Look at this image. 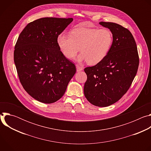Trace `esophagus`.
Returning <instances> with one entry per match:
<instances>
[{
    "label": "esophagus",
    "instance_id": "obj_1",
    "mask_svg": "<svg viewBox=\"0 0 151 151\" xmlns=\"http://www.w3.org/2000/svg\"><path fill=\"white\" fill-rule=\"evenodd\" d=\"M76 70H77V72H80V71H81V70H83V68L79 66V65H76Z\"/></svg>",
    "mask_w": 151,
    "mask_h": 151
}]
</instances>
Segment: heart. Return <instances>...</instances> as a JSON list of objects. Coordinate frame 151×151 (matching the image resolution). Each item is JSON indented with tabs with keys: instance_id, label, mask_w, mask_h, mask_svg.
I'll return each mask as SVG.
<instances>
[{
	"instance_id": "1",
	"label": "heart",
	"mask_w": 151,
	"mask_h": 151,
	"mask_svg": "<svg viewBox=\"0 0 151 151\" xmlns=\"http://www.w3.org/2000/svg\"><path fill=\"white\" fill-rule=\"evenodd\" d=\"M113 34L107 28H77L70 35L61 33L57 37L59 48L68 59L73 58L79 51L78 61H87L90 65L101 61L110 51Z\"/></svg>"
}]
</instances>
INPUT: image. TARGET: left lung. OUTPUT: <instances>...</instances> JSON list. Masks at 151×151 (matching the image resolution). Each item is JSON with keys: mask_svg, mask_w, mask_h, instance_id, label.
<instances>
[{"mask_svg": "<svg viewBox=\"0 0 151 151\" xmlns=\"http://www.w3.org/2000/svg\"><path fill=\"white\" fill-rule=\"evenodd\" d=\"M99 24L112 32L113 43L101 61L84 69L87 79L83 93L92 104L106 107L118 101L130 88L137 72L139 57L130 30L114 23Z\"/></svg>", "mask_w": 151, "mask_h": 151, "instance_id": "obj_1", "label": "left lung"}]
</instances>
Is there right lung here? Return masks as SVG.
<instances>
[{
    "mask_svg": "<svg viewBox=\"0 0 151 151\" xmlns=\"http://www.w3.org/2000/svg\"><path fill=\"white\" fill-rule=\"evenodd\" d=\"M72 21V18L37 19L25 27L16 42L14 60L19 81L40 102L52 103L61 98L76 72L57 44L58 35Z\"/></svg>",
    "mask_w": 151,
    "mask_h": 151,
    "instance_id": "obj_1",
    "label": "right lung"
}]
</instances>
